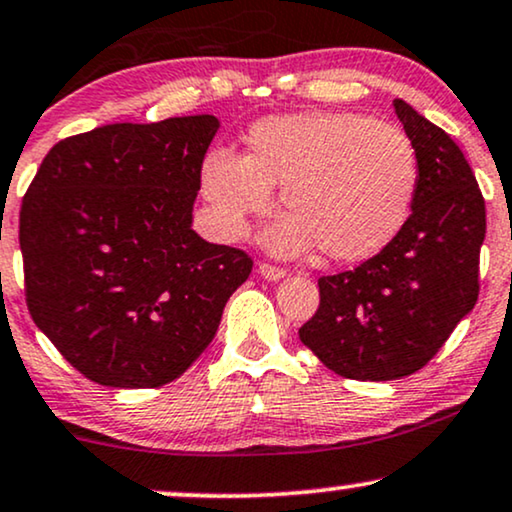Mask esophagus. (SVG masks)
Returning a JSON list of instances; mask_svg holds the SVG:
<instances>
[{"mask_svg": "<svg viewBox=\"0 0 512 512\" xmlns=\"http://www.w3.org/2000/svg\"><path fill=\"white\" fill-rule=\"evenodd\" d=\"M258 275L263 277V280H270V282H280L287 277V272L282 268H275V265H268V263H261L258 265Z\"/></svg>", "mask_w": 512, "mask_h": 512, "instance_id": "34e87169", "label": "esophagus"}]
</instances>
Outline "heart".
I'll return each instance as SVG.
<instances>
[{
  "label": "heart",
  "mask_w": 512,
  "mask_h": 512,
  "mask_svg": "<svg viewBox=\"0 0 512 512\" xmlns=\"http://www.w3.org/2000/svg\"><path fill=\"white\" fill-rule=\"evenodd\" d=\"M277 185L289 214L263 232L272 254L320 247L331 261L357 263L400 235L418 190V159L393 124L357 112H301L256 122L244 157L211 150L202 164V192L225 240L270 207Z\"/></svg>",
  "instance_id": "1"
}]
</instances>
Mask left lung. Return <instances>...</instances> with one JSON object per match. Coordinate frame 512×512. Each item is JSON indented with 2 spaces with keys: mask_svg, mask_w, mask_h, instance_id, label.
<instances>
[{
  "mask_svg": "<svg viewBox=\"0 0 512 512\" xmlns=\"http://www.w3.org/2000/svg\"><path fill=\"white\" fill-rule=\"evenodd\" d=\"M418 159V190L400 235L360 268L320 277V308L298 329L324 367L395 381L433 360L475 308L484 199L459 145L402 98L393 101Z\"/></svg>",
  "mask_w": 512,
  "mask_h": 512,
  "instance_id": "8db88e82",
  "label": "left lung"
}]
</instances>
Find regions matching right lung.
I'll use <instances>...</instances> for the list:
<instances>
[{
    "mask_svg": "<svg viewBox=\"0 0 512 512\" xmlns=\"http://www.w3.org/2000/svg\"><path fill=\"white\" fill-rule=\"evenodd\" d=\"M214 115L108 124L56 143L21 209L32 320L108 388L174 381L214 341L251 258L192 230Z\"/></svg>",
    "mask_w": 512,
    "mask_h": 512,
    "instance_id": "right-lung-1",
    "label": "right lung"
}]
</instances>
